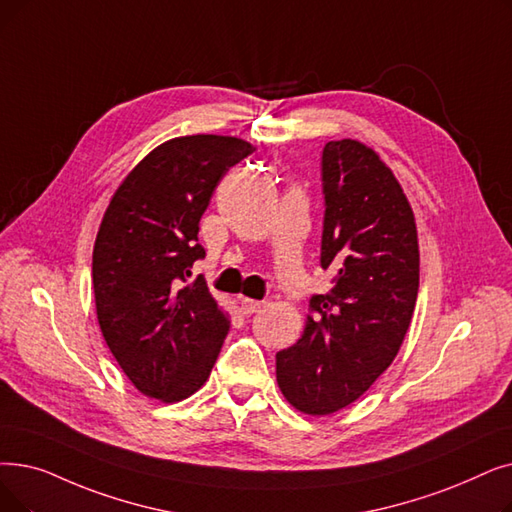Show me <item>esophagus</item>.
Segmentation results:
<instances>
[{
    "label": "esophagus",
    "instance_id": "34e87169",
    "mask_svg": "<svg viewBox=\"0 0 512 512\" xmlns=\"http://www.w3.org/2000/svg\"><path fill=\"white\" fill-rule=\"evenodd\" d=\"M238 303H240V311H242L244 316L257 314V311H261V307L265 305L263 301H253V299H247V297H240Z\"/></svg>",
    "mask_w": 512,
    "mask_h": 512
}]
</instances>
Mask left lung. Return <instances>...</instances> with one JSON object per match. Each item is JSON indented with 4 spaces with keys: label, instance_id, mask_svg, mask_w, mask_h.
Returning a JSON list of instances; mask_svg holds the SVG:
<instances>
[{
    "label": "left lung",
    "instance_id": "1",
    "mask_svg": "<svg viewBox=\"0 0 512 512\" xmlns=\"http://www.w3.org/2000/svg\"><path fill=\"white\" fill-rule=\"evenodd\" d=\"M320 265L332 288L309 299L303 337L276 353V381L297 410L355 402L391 366L418 295L414 213L379 154L355 140L322 150Z\"/></svg>",
    "mask_w": 512,
    "mask_h": 512
}]
</instances>
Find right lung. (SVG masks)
I'll list each match as a JSON object with an SVG mask.
<instances>
[{
  "instance_id": "1",
  "label": "right lung",
  "mask_w": 512,
  "mask_h": 512,
  "mask_svg": "<svg viewBox=\"0 0 512 512\" xmlns=\"http://www.w3.org/2000/svg\"><path fill=\"white\" fill-rule=\"evenodd\" d=\"M253 146L228 136L175 138L133 169L110 201L94 247L104 341L144 395L180 402L209 379L230 320L192 263L198 221L230 167Z\"/></svg>"
}]
</instances>
